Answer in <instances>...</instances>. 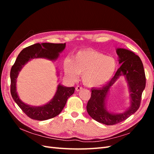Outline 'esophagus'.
Wrapping results in <instances>:
<instances>
[{
	"mask_svg": "<svg viewBox=\"0 0 154 154\" xmlns=\"http://www.w3.org/2000/svg\"><path fill=\"white\" fill-rule=\"evenodd\" d=\"M82 89H83L82 87H81V86H80V85L76 86V91H81Z\"/></svg>",
	"mask_w": 154,
	"mask_h": 154,
	"instance_id": "obj_1",
	"label": "esophagus"
}]
</instances>
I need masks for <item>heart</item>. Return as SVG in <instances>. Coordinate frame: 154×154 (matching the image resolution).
<instances>
[{"instance_id": "b5f03b06", "label": "heart", "mask_w": 154, "mask_h": 154, "mask_svg": "<svg viewBox=\"0 0 154 154\" xmlns=\"http://www.w3.org/2000/svg\"><path fill=\"white\" fill-rule=\"evenodd\" d=\"M117 63L115 59L92 49L78 52L73 59L67 58L64 62L67 75L75 79L82 74V80L88 87L103 85L114 76Z\"/></svg>"}]
</instances>
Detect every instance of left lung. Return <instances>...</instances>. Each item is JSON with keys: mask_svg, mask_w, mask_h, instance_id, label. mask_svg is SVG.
Segmentation results:
<instances>
[{"mask_svg": "<svg viewBox=\"0 0 154 154\" xmlns=\"http://www.w3.org/2000/svg\"><path fill=\"white\" fill-rule=\"evenodd\" d=\"M116 52L119 56V63L122 66L106 85L99 88H92L91 98L87 105V112L91 117L106 125L122 122L136 112L140 106L142 93L146 85L145 73L140 58L125 49H117ZM122 75L126 77L130 87L131 106L123 113L113 115L106 110L104 101L111 85Z\"/></svg>", "mask_w": 154, "mask_h": 154, "instance_id": "8db88e82", "label": "left lung"}]
</instances>
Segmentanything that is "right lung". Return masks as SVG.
Instances as JSON below:
<instances>
[{
  "label": "right lung",
  "mask_w": 154,
  "mask_h": 154,
  "mask_svg": "<svg viewBox=\"0 0 154 154\" xmlns=\"http://www.w3.org/2000/svg\"><path fill=\"white\" fill-rule=\"evenodd\" d=\"M66 48L64 44L38 43L27 47L18 54L16 61L10 71L11 87L10 91L13 99L21 110L32 119L44 121L53 118L58 116L66 104L67 99L73 94L74 87H66L59 85L54 98L49 103L44 106L35 107L23 103L17 95L16 91V80L18 72L24 65L32 58H46L51 60L57 59L59 53Z\"/></svg>",
  "instance_id": "right-lung-1"
}]
</instances>
